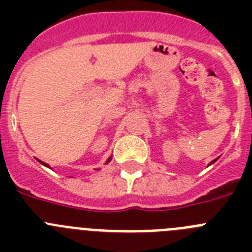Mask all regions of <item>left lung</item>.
Segmentation results:
<instances>
[{
	"mask_svg": "<svg viewBox=\"0 0 252 252\" xmlns=\"http://www.w3.org/2000/svg\"><path fill=\"white\" fill-rule=\"evenodd\" d=\"M216 160H217V159H216ZM216 160H213V161H211V164H213V162H215ZM211 164H209V165H211Z\"/></svg>",
	"mask_w": 252,
	"mask_h": 252,
	"instance_id": "left-lung-1",
	"label": "left lung"
}]
</instances>
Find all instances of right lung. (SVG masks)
<instances>
[{"mask_svg":"<svg viewBox=\"0 0 252 252\" xmlns=\"http://www.w3.org/2000/svg\"><path fill=\"white\" fill-rule=\"evenodd\" d=\"M39 161H40V160H39ZM110 161H111V158H108V160H107V162H110ZM40 162H41V164H43V165L48 166V168H49V165H48V164H45V162H43V161H40ZM107 162H106V164H107Z\"/></svg>","mask_w":252,"mask_h":252,"instance_id":"obj_1","label":"right lung"}]
</instances>
